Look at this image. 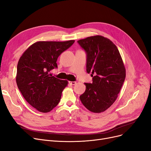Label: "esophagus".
Segmentation results:
<instances>
[{
	"instance_id": "34e87169",
	"label": "esophagus",
	"mask_w": 151,
	"mask_h": 151,
	"mask_svg": "<svg viewBox=\"0 0 151 151\" xmlns=\"http://www.w3.org/2000/svg\"><path fill=\"white\" fill-rule=\"evenodd\" d=\"M69 83L71 85H75V84H76V81H69Z\"/></svg>"
}]
</instances>
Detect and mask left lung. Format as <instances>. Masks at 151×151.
Here are the masks:
<instances>
[{
    "instance_id": "1",
    "label": "left lung",
    "mask_w": 151,
    "mask_h": 151,
    "mask_svg": "<svg viewBox=\"0 0 151 151\" xmlns=\"http://www.w3.org/2000/svg\"><path fill=\"white\" fill-rule=\"evenodd\" d=\"M78 42L86 52V71L93 77V83H84L86 91L80 100L91 112H103L116 101L125 79L122 58L113 42L104 36H90Z\"/></svg>"
}]
</instances>
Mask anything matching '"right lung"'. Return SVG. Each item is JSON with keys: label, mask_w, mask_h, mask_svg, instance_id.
Returning <instances> with one entry per match:
<instances>
[{"label": "right lung", "mask_w": 151, "mask_h": 151, "mask_svg": "<svg viewBox=\"0 0 151 151\" xmlns=\"http://www.w3.org/2000/svg\"><path fill=\"white\" fill-rule=\"evenodd\" d=\"M75 40L38 41L31 45L19 58L16 81L23 97L39 112H49L59 103L68 81L52 76L57 58Z\"/></svg>", "instance_id": "right-lung-1"}]
</instances>
